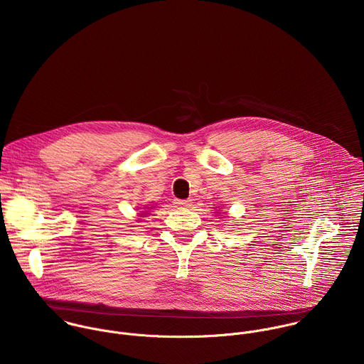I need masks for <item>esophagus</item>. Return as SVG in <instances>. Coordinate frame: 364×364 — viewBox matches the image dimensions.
Here are the masks:
<instances>
[{"label":"esophagus","mask_w":364,"mask_h":364,"mask_svg":"<svg viewBox=\"0 0 364 364\" xmlns=\"http://www.w3.org/2000/svg\"><path fill=\"white\" fill-rule=\"evenodd\" d=\"M175 205L179 206V208H189L192 205V200H189V199L188 200H179L178 199V200H175Z\"/></svg>","instance_id":"34e87169"}]
</instances>
